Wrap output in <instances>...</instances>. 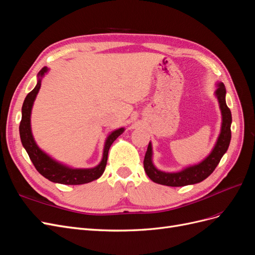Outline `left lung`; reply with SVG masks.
<instances>
[{
	"instance_id": "left-lung-1",
	"label": "left lung",
	"mask_w": 255,
	"mask_h": 255,
	"mask_svg": "<svg viewBox=\"0 0 255 255\" xmlns=\"http://www.w3.org/2000/svg\"><path fill=\"white\" fill-rule=\"evenodd\" d=\"M216 97L218 99L220 111L222 115V125L220 135L216 142L213 151L201 163L190 166L183 169L179 172H164L160 171L153 165L152 161V144L149 142L148 149H146L143 168L144 171L150 179L157 184L166 185V186L179 187L186 186L202 182L207 176L213 173V171L218 166L221 157L223 156L229 148L231 141V123H232V115L226 103V87L222 83L218 84V88L216 90Z\"/></svg>"
}]
</instances>
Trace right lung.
<instances>
[{
	"label": "right lung",
	"mask_w": 255,
	"mask_h": 255,
	"mask_svg": "<svg viewBox=\"0 0 255 255\" xmlns=\"http://www.w3.org/2000/svg\"><path fill=\"white\" fill-rule=\"evenodd\" d=\"M47 71V67H43L39 71V73H38V82L36 87L29 92L26 96L24 102H23L22 119L19 127L21 142L23 146H24V149L26 150L35 168L37 169V171L49 181L66 185H81L95 181L103 174L107 164V155H109V150L111 148V145L116 139H117L118 136H120L125 132V128H121L118 129H115L114 132H112L109 135V137L106 138L102 160L101 163L95 168L73 169L51 158L48 154H45L42 150L39 149V146L36 144L32 134V128H30V113H32V107L38 91H39L41 86V78Z\"/></svg>",
	"instance_id": "1"
}]
</instances>
